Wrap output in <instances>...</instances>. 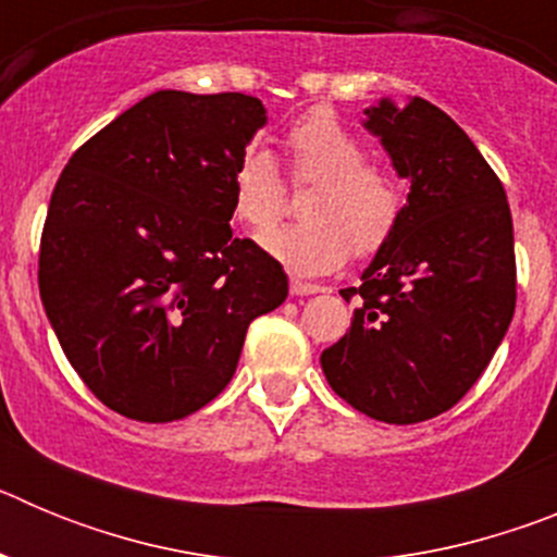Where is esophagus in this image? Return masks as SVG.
<instances>
[{
    "label": "esophagus",
    "mask_w": 557,
    "mask_h": 557,
    "mask_svg": "<svg viewBox=\"0 0 557 557\" xmlns=\"http://www.w3.org/2000/svg\"><path fill=\"white\" fill-rule=\"evenodd\" d=\"M289 293H293V295H314V293H323V287H321V284L301 282V278H289Z\"/></svg>",
    "instance_id": "1"
}]
</instances>
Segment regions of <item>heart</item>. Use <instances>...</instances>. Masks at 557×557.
I'll use <instances>...</instances> for the list:
<instances>
[{
	"label": "heart",
	"instance_id": "b5f03b06",
	"mask_svg": "<svg viewBox=\"0 0 557 557\" xmlns=\"http://www.w3.org/2000/svg\"><path fill=\"white\" fill-rule=\"evenodd\" d=\"M289 178L314 184L307 223L268 239L270 253L298 273H329L348 253L371 259L393 239L407 206L405 178L393 166L368 161L366 145L329 108H314L287 131ZM289 191L275 159L248 147L231 172L234 218L259 239L287 214Z\"/></svg>",
	"mask_w": 557,
	"mask_h": 557
}]
</instances>
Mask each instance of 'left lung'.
<instances>
[{
  "label": "left lung",
  "mask_w": 557,
  "mask_h": 557,
  "mask_svg": "<svg viewBox=\"0 0 557 557\" xmlns=\"http://www.w3.org/2000/svg\"><path fill=\"white\" fill-rule=\"evenodd\" d=\"M366 113L410 195L362 284L339 289L357 309L321 366L354 410L418 424L474 387L513 321V220L502 181L449 113L421 97Z\"/></svg>",
  "instance_id": "8db88e82"
}]
</instances>
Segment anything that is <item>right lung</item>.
Returning <instances> with one entry per match:
<instances>
[{
  "label": "right lung",
  "mask_w": 557,
  "mask_h": 557,
  "mask_svg": "<svg viewBox=\"0 0 557 557\" xmlns=\"http://www.w3.org/2000/svg\"><path fill=\"white\" fill-rule=\"evenodd\" d=\"M268 122L262 100L156 91L63 166L38 289L63 354L120 416L166 424L218 398L250 321L287 275L228 220L231 172Z\"/></svg>",
  "instance_id": "right-lung-1"
}]
</instances>
